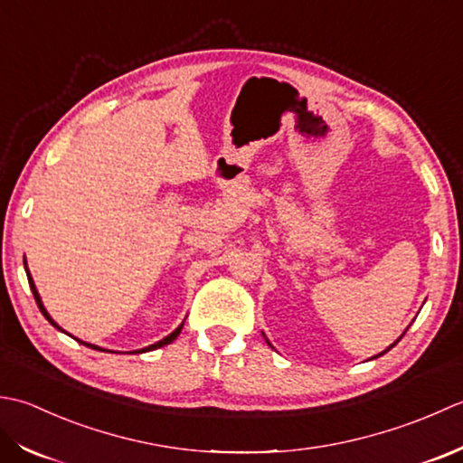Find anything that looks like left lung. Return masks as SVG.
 Wrapping results in <instances>:
<instances>
[{
  "mask_svg": "<svg viewBox=\"0 0 463 463\" xmlns=\"http://www.w3.org/2000/svg\"><path fill=\"white\" fill-rule=\"evenodd\" d=\"M405 332H408V329H405ZM405 332H403V334H402V335H400V339H402V337H403V335H405ZM400 339H398V342H400ZM398 342H395V344H398ZM268 344H269V342H268ZM395 344H392V345H390V347H393V345H395ZM269 345H271V344H269ZM390 347H388V350H385V352H390ZM385 352H382V354H377V355H373V357H380V355H383V354H385Z\"/></svg>",
  "mask_w": 463,
  "mask_h": 463,
  "instance_id": "8db88e82",
  "label": "left lung"
}]
</instances>
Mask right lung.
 Listing matches in <instances>:
<instances>
[{"instance_id":"add662e5","label":"right lung","mask_w":463,"mask_h":463,"mask_svg":"<svg viewBox=\"0 0 463 463\" xmlns=\"http://www.w3.org/2000/svg\"><path fill=\"white\" fill-rule=\"evenodd\" d=\"M24 266H25V261H24ZM25 273H27V281H30V288H32V291H33V298H35V301H37V307H40L42 309V314L45 316V319H47V322H50L53 327H58L60 329V332H63V329L58 326V324H55L53 322V319H52V316L50 314H47V309L43 307V304H42V298H40V294H37V289H35V284H33V279H32V276H30V269H27V266H25ZM182 327H184V324L182 326H179V327H175L174 329V332L172 334H169V335H165L164 339H159V342L157 344H152V345H147V347H144V350H137V352H129V354H144V352H152V350H157V347H164V345H167V344H172L174 342V339L179 335V332H182ZM73 337V335H71ZM75 339H78V337H75ZM78 342L80 344H83V345H88V347H93V350H101V347H98V345H91V344H88V342H81V339H78ZM101 352H106V350H101Z\"/></svg>"}]
</instances>
